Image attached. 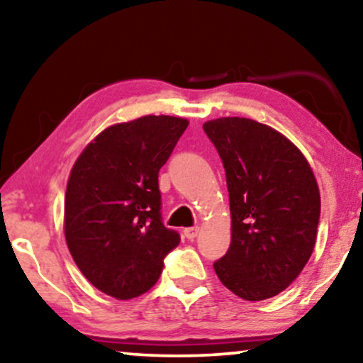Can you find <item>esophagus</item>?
I'll return each mask as SVG.
<instances>
[{"mask_svg":"<svg viewBox=\"0 0 363 363\" xmlns=\"http://www.w3.org/2000/svg\"><path fill=\"white\" fill-rule=\"evenodd\" d=\"M198 231H200V228H198V226L186 228V230H185V238H186L188 241H193L198 236Z\"/></svg>","mask_w":363,"mask_h":363,"instance_id":"34e87169","label":"esophagus"}]
</instances>
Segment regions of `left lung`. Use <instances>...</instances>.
Here are the masks:
<instances>
[{
	"label": "left lung",
	"instance_id": "8db88e82",
	"mask_svg": "<svg viewBox=\"0 0 363 363\" xmlns=\"http://www.w3.org/2000/svg\"><path fill=\"white\" fill-rule=\"evenodd\" d=\"M226 173L231 245L220 281L246 301L284 291L314 251L320 195L306 157L274 128L245 117L203 123Z\"/></svg>",
	"mask_w": 363,
	"mask_h": 363
}]
</instances>
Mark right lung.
I'll return each instance as SVG.
<instances>
[{
	"label": "right lung",
	"mask_w": 363,
	"mask_h": 363,
	"mask_svg": "<svg viewBox=\"0 0 363 363\" xmlns=\"http://www.w3.org/2000/svg\"><path fill=\"white\" fill-rule=\"evenodd\" d=\"M186 127L170 116L117 123L74 163L64 203L67 247L86 279L116 299L150 289L180 242L162 221L158 172Z\"/></svg>",
	"instance_id": "add662e5"
}]
</instances>
